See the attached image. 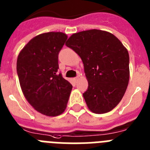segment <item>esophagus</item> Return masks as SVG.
Wrapping results in <instances>:
<instances>
[{"label":"esophagus","instance_id":"esophagus-1","mask_svg":"<svg viewBox=\"0 0 150 150\" xmlns=\"http://www.w3.org/2000/svg\"><path fill=\"white\" fill-rule=\"evenodd\" d=\"M79 75H78V76L75 77V79H74V80H75V81H76V82H77V81H78V80H79Z\"/></svg>","mask_w":150,"mask_h":150}]
</instances>
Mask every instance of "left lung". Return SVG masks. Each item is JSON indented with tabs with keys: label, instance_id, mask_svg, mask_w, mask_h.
Listing matches in <instances>:
<instances>
[{
	"label": "left lung",
	"instance_id": "left-lung-1",
	"mask_svg": "<svg viewBox=\"0 0 150 150\" xmlns=\"http://www.w3.org/2000/svg\"><path fill=\"white\" fill-rule=\"evenodd\" d=\"M66 45L79 54L88 81L83 93L91 112L102 114L119 103L129 81V54L114 35L98 29L73 34Z\"/></svg>",
	"mask_w": 150,
	"mask_h": 150
}]
</instances>
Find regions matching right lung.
Returning a JSON list of instances; mask_svg holds the SVG:
<instances>
[{
	"mask_svg": "<svg viewBox=\"0 0 150 150\" xmlns=\"http://www.w3.org/2000/svg\"><path fill=\"white\" fill-rule=\"evenodd\" d=\"M67 35L47 32L37 35L18 56L16 70L27 101L40 113L57 116L66 109L72 86L58 74V55Z\"/></svg>",
	"mask_w": 150,
	"mask_h": 150,
	"instance_id": "obj_1",
	"label": "right lung"
}]
</instances>
